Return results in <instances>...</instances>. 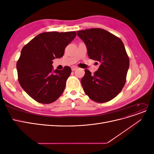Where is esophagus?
I'll return each instance as SVG.
<instances>
[{
  "label": "esophagus",
  "mask_w": 154,
  "mask_h": 154,
  "mask_svg": "<svg viewBox=\"0 0 154 154\" xmlns=\"http://www.w3.org/2000/svg\"><path fill=\"white\" fill-rule=\"evenodd\" d=\"M76 69H77V67H75V66H72V67H71V70H72V71H75Z\"/></svg>",
  "instance_id": "34e87169"
}]
</instances>
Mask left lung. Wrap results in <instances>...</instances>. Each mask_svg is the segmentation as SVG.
I'll return each mask as SVG.
<instances>
[{"label": "left lung", "instance_id": "8db88e82", "mask_svg": "<svg viewBox=\"0 0 154 154\" xmlns=\"http://www.w3.org/2000/svg\"><path fill=\"white\" fill-rule=\"evenodd\" d=\"M85 43L88 57L101 63L92 75L85 69L81 83L91 100L105 103L122 91L129 68V58L124 44L118 37L103 29L93 28L77 31Z\"/></svg>", "mask_w": 154, "mask_h": 154}]
</instances>
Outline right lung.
Instances as JSON below:
<instances>
[{
    "label": "right lung",
    "mask_w": 154,
    "mask_h": 154,
    "mask_svg": "<svg viewBox=\"0 0 154 154\" xmlns=\"http://www.w3.org/2000/svg\"><path fill=\"white\" fill-rule=\"evenodd\" d=\"M76 32H47L24 46L17 63L18 82L24 91L41 103H53L62 94L71 69L54 70L52 60L60 58Z\"/></svg>",
    "instance_id": "add662e5"
}]
</instances>
